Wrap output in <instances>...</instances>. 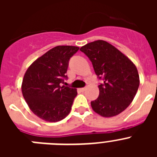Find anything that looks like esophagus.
Returning <instances> with one entry per match:
<instances>
[{"instance_id": "1", "label": "esophagus", "mask_w": 157, "mask_h": 157, "mask_svg": "<svg viewBox=\"0 0 157 157\" xmlns=\"http://www.w3.org/2000/svg\"><path fill=\"white\" fill-rule=\"evenodd\" d=\"M86 90V87H83V88L80 89V91H81V92H84Z\"/></svg>"}]
</instances>
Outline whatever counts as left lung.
Instances as JSON below:
<instances>
[{"label": "left lung", "instance_id": "1", "mask_svg": "<svg viewBox=\"0 0 157 157\" xmlns=\"http://www.w3.org/2000/svg\"><path fill=\"white\" fill-rule=\"evenodd\" d=\"M92 62L99 79V96L91 101L95 112L104 117L117 116L134 100L139 86L135 65L116 47L105 41L88 43L80 48Z\"/></svg>", "mask_w": 157, "mask_h": 157}]
</instances>
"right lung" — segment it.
Wrapping results in <instances>:
<instances>
[{
    "mask_svg": "<svg viewBox=\"0 0 157 157\" xmlns=\"http://www.w3.org/2000/svg\"><path fill=\"white\" fill-rule=\"evenodd\" d=\"M78 49L71 45L54 47L36 59L25 73L23 98L30 110L45 121L62 120L71 112L77 90L62 83L67 79L69 60Z\"/></svg>",
    "mask_w": 157,
    "mask_h": 157,
    "instance_id": "add662e5",
    "label": "right lung"
}]
</instances>
